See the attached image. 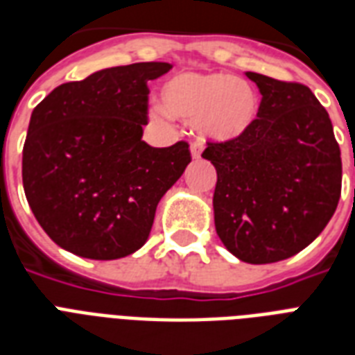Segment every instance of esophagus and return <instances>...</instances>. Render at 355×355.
Returning a JSON list of instances; mask_svg holds the SVG:
<instances>
[{
	"mask_svg": "<svg viewBox=\"0 0 355 355\" xmlns=\"http://www.w3.org/2000/svg\"><path fill=\"white\" fill-rule=\"evenodd\" d=\"M189 153H191V158H193V160H199L200 153H202V145L193 144L191 147H189Z\"/></svg>",
	"mask_w": 355,
	"mask_h": 355,
	"instance_id": "obj_1",
	"label": "esophagus"
}]
</instances>
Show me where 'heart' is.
<instances>
[{
  "mask_svg": "<svg viewBox=\"0 0 355 355\" xmlns=\"http://www.w3.org/2000/svg\"><path fill=\"white\" fill-rule=\"evenodd\" d=\"M164 114L193 123L200 139L230 144L243 138L259 116V97L247 80L221 71H180L160 88Z\"/></svg>",
  "mask_w": 355,
  "mask_h": 355,
  "instance_id": "b5f03b06",
  "label": "heart"
}]
</instances>
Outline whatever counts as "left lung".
<instances>
[{
  "mask_svg": "<svg viewBox=\"0 0 355 355\" xmlns=\"http://www.w3.org/2000/svg\"><path fill=\"white\" fill-rule=\"evenodd\" d=\"M245 75L261 94L258 121L202 156L217 171L214 221L223 245L247 263H275L308 247L334 216L341 150L308 86Z\"/></svg>",
  "mask_w": 355,
  "mask_h": 355,
  "instance_id": "left-lung-1",
  "label": "left lung"
}]
</instances>
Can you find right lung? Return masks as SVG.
Segmentation results:
<instances>
[{
	"instance_id": "1",
	"label": "right lung",
	"mask_w": 355,
	"mask_h": 355,
	"mask_svg": "<svg viewBox=\"0 0 355 355\" xmlns=\"http://www.w3.org/2000/svg\"><path fill=\"white\" fill-rule=\"evenodd\" d=\"M169 62L99 69L57 86L31 114L21 177L44 232L68 252L118 259L149 239L156 206L191 162L188 144L141 139L147 80Z\"/></svg>"
}]
</instances>
